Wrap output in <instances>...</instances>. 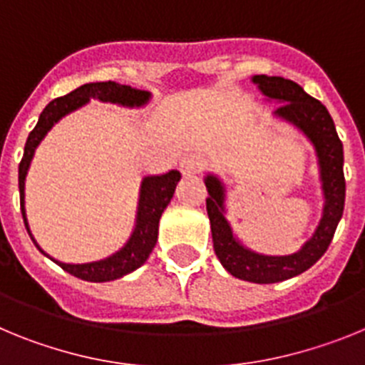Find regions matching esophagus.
<instances>
[{
    "mask_svg": "<svg viewBox=\"0 0 365 365\" xmlns=\"http://www.w3.org/2000/svg\"><path fill=\"white\" fill-rule=\"evenodd\" d=\"M180 172L182 175L186 177H192V175H197V173L202 172V168H205V160H202L201 155L197 153H186L179 163Z\"/></svg>",
    "mask_w": 365,
    "mask_h": 365,
    "instance_id": "obj_1",
    "label": "esophagus"
}]
</instances>
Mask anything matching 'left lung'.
I'll return each instance as SVG.
<instances>
[{"mask_svg": "<svg viewBox=\"0 0 365 365\" xmlns=\"http://www.w3.org/2000/svg\"><path fill=\"white\" fill-rule=\"evenodd\" d=\"M252 82L267 100H276L278 104H282L276 108L274 117L294 125L314 148L318 168H320L322 192H324L322 219L311 240L305 241L298 252L289 256H267L245 247L234 235L230 222L225 217L227 188L214 173L205 177V185L208 190L206 212L210 217L215 256L232 276L250 283H278L311 269L324 256L333 241L346 202L344 146L338 138L336 128L327 108L320 100L312 98L303 91L302 86L282 76H267V74H256L252 76Z\"/></svg>", "mask_w": 365, "mask_h": 365, "instance_id": "obj_1", "label": "left lung"}]
</instances>
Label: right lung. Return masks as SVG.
Instances as JSON below:
<instances>
[{
	"mask_svg": "<svg viewBox=\"0 0 365 365\" xmlns=\"http://www.w3.org/2000/svg\"><path fill=\"white\" fill-rule=\"evenodd\" d=\"M91 98L100 100V102H111V104L124 106V108H143V106L150 102L151 93L140 91V89H135L131 86H120L117 82H93L83 83L78 89L71 91L69 95L54 98L53 102L45 106L40 118H38L36 128L29 133L27 143H25L24 159L19 163L18 170L21 215H24L25 228H27L29 235H31L32 243L36 245L40 252H43V250L36 243V240L32 237L27 222V214H25V177H27L34 151L40 146L45 135L49 133L51 128L62 117L86 106ZM179 180L180 173L177 170H172V172L164 173V175L144 177L143 182H140V192H138V206L133 232H131L130 240L125 241L124 247L115 254H111L109 257L91 261V263H62V261L51 257L49 254H43L51 257L56 265L62 267L66 272L73 274V276L80 279H86V282H113V279H118L125 276V274L133 272V270H137L138 267L146 263L155 243H157L160 215H163L166 206L172 201L173 192H175V186Z\"/></svg>",
	"mask_w": 365,
	"mask_h": 365,
	"instance_id": "right-lung-1",
	"label": "right lung"
}]
</instances>
